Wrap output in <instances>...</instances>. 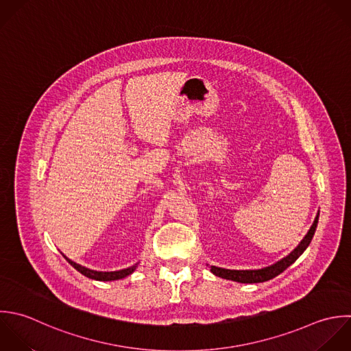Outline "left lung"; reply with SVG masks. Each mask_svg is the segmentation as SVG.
Instances as JSON below:
<instances>
[{
  "instance_id": "left-lung-1",
  "label": "left lung",
  "mask_w": 351,
  "mask_h": 351,
  "mask_svg": "<svg viewBox=\"0 0 351 351\" xmlns=\"http://www.w3.org/2000/svg\"><path fill=\"white\" fill-rule=\"evenodd\" d=\"M319 216H320V210L317 212V216L311 227V230L308 231V234L305 235V238L300 242V245L285 258H282L280 261L261 268V269H226V268H219L215 265H210V272L221 279H227V280H232V282H238V283H263V282H268L274 278H276L278 275H280L283 271H286L290 265H293L300 256H302V253L308 249V246L311 245L313 235L316 232L317 228V223H319Z\"/></svg>"
}]
</instances>
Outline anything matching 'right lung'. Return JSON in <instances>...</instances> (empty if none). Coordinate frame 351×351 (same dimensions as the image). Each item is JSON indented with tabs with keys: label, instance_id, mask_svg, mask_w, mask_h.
I'll use <instances>...</instances> for the list:
<instances>
[{
	"label": "right lung",
	"instance_id": "1",
	"mask_svg": "<svg viewBox=\"0 0 351 351\" xmlns=\"http://www.w3.org/2000/svg\"><path fill=\"white\" fill-rule=\"evenodd\" d=\"M64 256V254H62ZM64 258L77 271V272H80L82 275H84L86 278H88V279H93V280H99V282H112V280H119V279H123V278H127L128 275H131L135 269H136V267H138V264H135V265H132V267H128V268H125V269H120V271H113V272H101V271H94V269H90V268H86V267H82V265H79V264H76L75 261H72V260H69L68 257H65L64 256Z\"/></svg>",
	"mask_w": 351,
	"mask_h": 351
}]
</instances>
